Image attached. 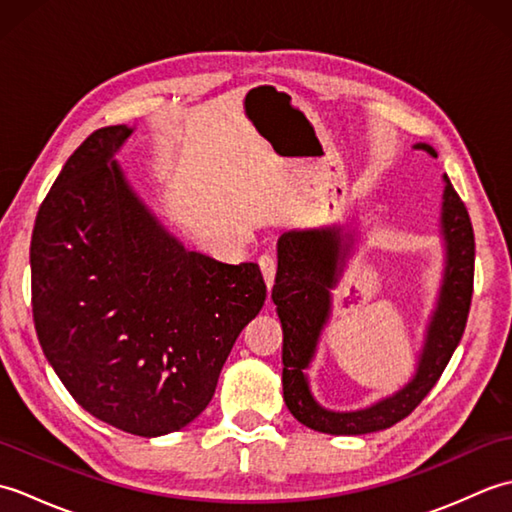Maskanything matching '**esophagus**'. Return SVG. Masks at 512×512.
Returning a JSON list of instances; mask_svg holds the SVG:
<instances>
[{
  "label": "esophagus",
  "instance_id": "1",
  "mask_svg": "<svg viewBox=\"0 0 512 512\" xmlns=\"http://www.w3.org/2000/svg\"><path fill=\"white\" fill-rule=\"evenodd\" d=\"M259 268H262L264 279H266V284L270 288V286L275 284V273H277V259H275V255L273 253H264L262 257H259Z\"/></svg>",
  "mask_w": 512,
  "mask_h": 512
}]
</instances>
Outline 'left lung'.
<instances>
[{"label": "left lung", "instance_id": "1", "mask_svg": "<svg viewBox=\"0 0 512 512\" xmlns=\"http://www.w3.org/2000/svg\"><path fill=\"white\" fill-rule=\"evenodd\" d=\"M413 147L438 158L436 149L427 143ZM440 233L447 259H444L438 306L431 314L416 374L394 396L358 411H330L321 407L312 396L306 374L317 352L323 325L330 319V290L339 284L343 268L341 231L310 228V231H288L279 237L273 301L284 330L281 383H284L286 407L301 424L332 436H363V433L389 429L391 424L407 418L438 383L469 319L475 268L471 217L447 176H444Z\"/></svg>", "mask_w": 512, "mask_h": 512}]
</instances>
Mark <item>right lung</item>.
I'll return each instance as SVG.
<instances>
[{"label": "right lung", "mask_w": 512, "mask_h": 512, "mask_svg": "<svg viewBox=\"0 0 512 512\" xmlns=\"http://www.w3.org/2000/svg\"><path fill=\"white\" fill-rule=\"evenodd\" d=\"M134 129H96L39 206L30 242L41 350L79 405L156 438L209 405L266 301L257 264L187 250L129 187L114 154Z\"/></svg>", "instance_id": "right-lung-1"}]
</instances>
